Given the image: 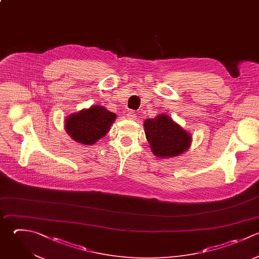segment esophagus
Instances as JSON below:
<instances>
[{
	"instance_id": "1",
	"label": "esophagus",
	"mask_w": 259,
	"mask_h": 259,
	"mask_svg": "<svg viewBox=\"0 0 259 259\" xmlns=\"http://www.w3.org/2000/svg\"><path fill=\"white\" fill-rule=\"evenodd\" d=\"M126 116H127V118H130V119H135V118L137 117V114L135 113V111L131 110V111H128V112H127Z\"/></svg>"
}]
</instances>
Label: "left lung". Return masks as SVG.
<instances>
[{
    "label": "left lung",
    "instance_id": "obj_1",
    "mask_svg": "<svg viewBox=\"0 0 259 259\" xmlns=\"http://www.w3.org/2000/svg\"><path fill=\"white\" fill-rule=\"evenodd\" d=\"M145 134L153 154L166 158L178 156L190 145L191 137L169 116L161 114L145 120Z\"/></svg>",
    "mask_w": 259,
    "mask_h": 259
}]
</instances>
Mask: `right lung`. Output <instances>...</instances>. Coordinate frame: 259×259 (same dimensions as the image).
<instances>
[{"instance_id":"right-lung-1","label":"right lung","mask_w":259,"mask_h":259,"mask_svg":"<svg viewBox=\"0 0 259 259\" xmlns=\"http://www.w3.org/2000/svg\"><path fill=\"white\" fill-rule=\"evenodd\" d=\"M116 115L102 106H92L66 119L67 133L76 142L93 145L109 131Z\"/></svg>"}]
</instances>
